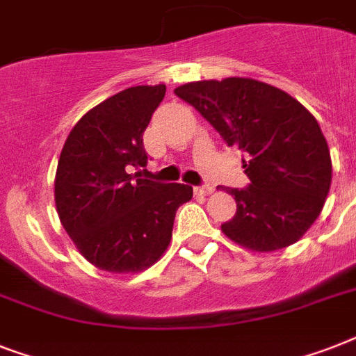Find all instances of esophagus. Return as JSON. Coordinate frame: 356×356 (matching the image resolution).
Returning a JSON list of instances; mask_svg holds the SVG:
<instances>
[{"label": "esophagus", "instance_id": "esophagus-1", "mask_svg": "<svg viewBox=\"0 0 356 356\" xmlns=\"http://www.w3.org/2000/svg\"><path fill=\"white\" fill-rule=\"evenodd\" d=\"M212 186H209V184H205V186H195L194 188V194L195 195H209L212 194Z\"/></svg>", "mask_w": 356, "mask_h": 356}]
</instances>
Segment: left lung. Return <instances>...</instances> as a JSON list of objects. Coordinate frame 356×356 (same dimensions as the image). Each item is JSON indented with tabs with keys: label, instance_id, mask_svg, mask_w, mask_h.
Returning a JSON list of instances; mask_svg holds the SVG:
<instances>
[{
	"label": "left lung",
	"instance_id": "obj_1",
	"mask_svg": "<svg viewBox=\"0 0 356 356\" xmlns=\"http://www.w3.org/2000/svg\"><path fill=\"white\" fill-rule=\"evenodd\" d=\"M245 153L248 188H227L236 214L222 225L238 245L259 253L288 248L320 216L331 188L332 164L316 118L281 88L248 77L195 81L175 88Z\"/></svg>",
	"mask_w": 356,
	"mask_h": 356
}]
</instances>
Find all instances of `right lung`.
<instances>
[{
    "mask_svg": "<svg viewBox=\"0 0 356 356\" xmlns=\"http://www.w3.org/2000/svg\"><path fill=\"white\" fill-rule=\"evenodd\" d=\"M166 85L131 86L90 108L64 142L55 175L58 218L90 264L136 273L161 259L172 240L175 212L192 186L134 179L145 166V127Z\"/></svg>",
    "mask_w": 356,
    "mask_h": 356,
    "instance_id": "obj_1",
    "label": "right lung"
}]
</instances>
